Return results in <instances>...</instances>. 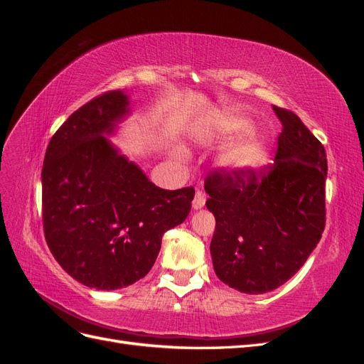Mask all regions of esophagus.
Instances as JSON below:
<instances>
[{"label":"esophagus","mask_w":364,"mask_h":364,"mask_svg":"<svg viewBox=\"0 0 364 364\" xmlns=\"http://www.w3.org/2000/svg\"><path fill=\"white\" fill-rule=\"evenodd\" d=\"M206 202V194L200 190H197L196 196H194V200H193V209H200L205 206Z\"/></svg>","instance_id":"1"}]
</instances>
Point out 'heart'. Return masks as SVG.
Segmentation results:
<instances>
[{
	"instance_id": "obj_1",
	"label": "heart",
	"mask_w": 364,
	"mask_h": 364,
	"mask_svg": "<svg viewBox=\"0 0 364 364\" xmlns=\"http://www.w3.org/2000/svg\"><path fill=\"white\" fill-rule=\"evenodd\" d=\"M218 126L225 134H240L249 127V121L228 114L218 119ZM266 156L267 151L262 139L253 132H246L225 150L223 165L234 173H246L259 168L266 161Z\"/></svg>"
}]
</instances>
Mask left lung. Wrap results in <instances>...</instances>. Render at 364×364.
<instances>
[{"label": "left lung", "instance_id": "left-lung-1", "mask_svg": "<svg viewBox=\"0 0 364 364\" xmlns=\"http://www.w3.org/2000/svg\"><path fill=\"white\" fill-rule=\"evenodd\" d=\"M273 111L282 124L274 162L261 171H215L205 182L215 217L209 246L215 274L246 294L287 282L325 229V149L296 114Z\"/></svg>", "mask_w": 364, "mask_h": 364}]
</instances>
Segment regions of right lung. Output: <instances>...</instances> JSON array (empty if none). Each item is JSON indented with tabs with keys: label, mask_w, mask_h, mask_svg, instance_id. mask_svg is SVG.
Here are the masks:
<instances>
[{
	"label": "right lung",
	"mask_w": 364,
	"mask_h": 364,
	"mask_svg": "<svg viewBox=\"0 0 364 364\" xmlns=\"http://www.w3.org/2000/svg\"><path fill=\"white\" fill-rule=\"evenodd\" d=\"M129 97H95L50 139L42 167L43 234L75 281L117 290L144 278L162 235L188 217L194 188L162 190L105 135L129 115Z\"/></svg>",
	"instance_id": "right-lung-1"
}]
</instances>
